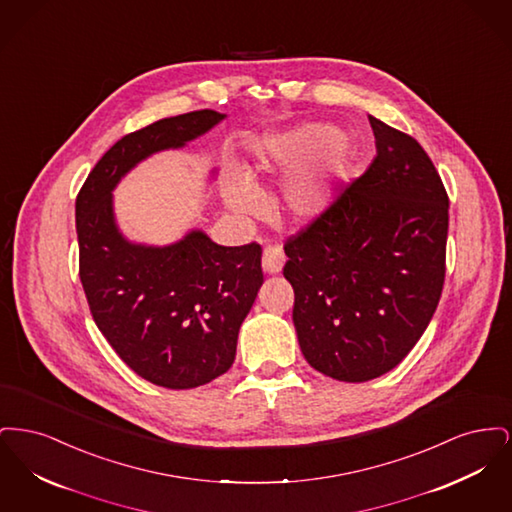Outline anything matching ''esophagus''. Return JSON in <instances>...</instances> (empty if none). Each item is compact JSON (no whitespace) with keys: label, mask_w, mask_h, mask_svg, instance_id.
Segmentation results:
<instances>
[{"label":"esophagus","mask_w":512,"mask_h":512,"mask_svg":"<svg viewBox=\"0 0 512 512\" xmlns=\"http://www.w3.org/2000/svg\"><path fill=\"white\" fill-rule=\"evenodd\" d=\"M286 263V255L280 245H267L263 249V270L268 274L280 272Z\"/></svg>","instance_id":"esophagus-1"}]
</instances>
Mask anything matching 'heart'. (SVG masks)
<instances>
[{"label":"heart","instance_id":"obj_1","mask_svg":"<svg viewBox=\"0 0 512 512\" xmlns=\"http://www.w3.org/2000/svg\"><path fill=\"white\" fill-rule=\"evenodd\" d=\"M345 163V144L338 130L326 124H301L270 136L259 159L263 171L284 174L299 169L284 188V203L301 219L317 217L330 205ZM230 203L240 211H251L257 203L253 186L247 182L234 186Z\"/></svg>","mask_w":512,"mask_h":512}]
</instances>
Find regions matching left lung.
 <instances>
[{
	"label": "left lung",
	"instance_id": "obj_1",
	"mask_svg": "<svg viewBox=\"0 0 512 512\" xmlns=\"http://www.w3.org/2000/svg\"><path fill=\"white\" fill-rule=\"evenodd\" d=\"M376 157L292 234L284 276L307 363L341 382L399 365L436 313L449 197L413 136L368 117Z\"/></svg>",
	"mask_w": 512,
	"mask_h": 512
}]
</instances>
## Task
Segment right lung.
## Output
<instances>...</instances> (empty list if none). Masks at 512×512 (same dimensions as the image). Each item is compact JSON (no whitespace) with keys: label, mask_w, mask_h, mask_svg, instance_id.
Returning <instances> with one entry per match:
<instances>
[{"label":"right lung","mask_w":512,"mask_h":512,"mask_svg":"<svg viewBox=\"0 0 512 512\" xmlns=\"http://www.w3.org/2000/svg\"><path fill=\"white\" fill-rule=\"evenodd\" d=\"M220 119L201 109L126 134L76 195L78 274L99 332L138 376L169 390L203 386L232 366L263 284V249L224 247L203 232L169 247L128 244L113 220L111 190L147 155L184 146Z\"/></svg>","instance_id":"1"}]
</instances>
